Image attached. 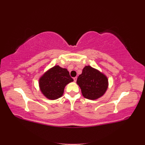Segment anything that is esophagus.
I'll return each mask as SVG.
<instances>
[{
  "mask_svg": "<svg viewBox=\"0 0 145 145\" xmlns=\"http://www.w3.org/2000/svg\"><path fill=\"white\" fill-rule=\"evenodd\" d=\"M77 78L76 77H74V78H73V79H74V81L75 82L77 81Z\"/></svg>",
  "mask_w": 145,
  "mask_h": 145,
  "instance_id": "obj_1",
  "label": "esophagus"
}]
</instances>
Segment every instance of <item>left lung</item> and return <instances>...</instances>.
I'll return each mask as SVG.
<instances>
[{
  "mask_svg": "<svg viewBox=\"0 0 145 145\" xmlns=\"http://www.w3.org/2000/svg\"><path fill=\"white\" fill-rule=\"evenodd\" d=\"M77 83L80 87L83 97L91 100L103 95L108 85L106 77L90 66L83 68L82 74L77 78Z\"/></svg>",
  "mask_w": 145,
  "mask_h": 145,
  "instance_id": "left-lung-1",
  "label": "left lung"
}]
</instances>
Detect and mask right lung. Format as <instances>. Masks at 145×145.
Here are the masks:
<instances>
[{"instance_id": "1", "label": "right lung", "mask_w": 145, "mask_h": 145, "mask_svg": "<svg viewBox=\"0 0 145 145\" xmlns=\"http://www.w3.org/2000/svg\"><path fill=\"white\" fill-rule=\"evenodd\" d=\"M72 81L67 69L55 66L40 78L39 86L48 99L55 100L63 95L65 86Z\"/></svg>"}]
</instances>
